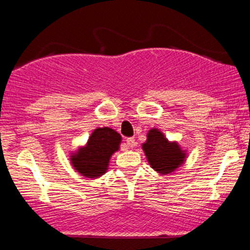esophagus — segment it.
Returning a JSON list of instances; mask_svg holds the SVG:
<instances>
[{
	"instance_id": "obj_1",
	"label": "esophagus",
	"mask_w": 250,
	"mask_h": 250,
	"mask_svg": "<svg viewBox=\"0 0 250 250\" xmlns=\"http://www.w3.org/2000/svg\"><path fill=\"white\" fill-rule=\"evenodd\" d=\"M125 146H127L128 148H131L135 146V139L134 137H128V139H125Z\"/></svg>"
}]
</instances>
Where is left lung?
Segmentation results:
<instances>
[{"label":"left lung","mask_w":250,"mask_h":250,"mask_svg":"<svg viewBox=\"0 0 250 250\" xmlns=\"http://www.w3.org/2000/svg\"><path fill=\"white\" fill-rule=\"evenodd\" d=\"M149 165L160 174L173 173L186 159V153L177 142H169L159 129H150L147 141L142 145Z\"/></svg>","instance_id":"8db88e82"}]
</instances>
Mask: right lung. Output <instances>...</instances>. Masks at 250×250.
<instances>
[{
    "label": "right lung",
    "instance_id": "obj_1",
    "mask_svg": "<svg viewBox=\"0 0 250 250\" xmlns=\"http://www.w3.org/2000/svg\"><path fill=\"white\" fill-rule=\"evenodd\" d=\"M121 139V135L111 128L95 129L87 145L70 156L73 167L85 177L101 176L107 171L111 155L119 150Z\"/></svg>",
    "mask_w": 250,
    "mask_h": 250
}]
</instances>
